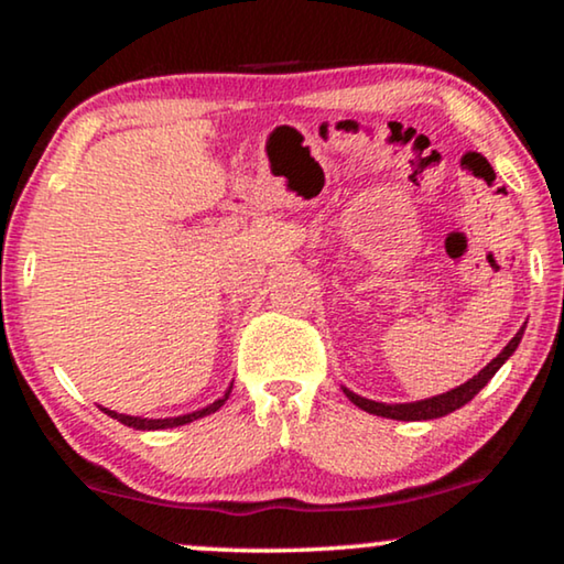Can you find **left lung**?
I'll return each mask as SVG.
<instances>
[{
  "label": "left lung",
  "mask_w": 564,
  "mask_h": 564,
  "mask_svg": "<svg viewBox=\"0 0 564 564\" xmlns=\"http://www.w3.org/2000/svg\"><path fill=\"white\" fill-rule=\"evenodd\" d=\"M521 336H523V328L516 334L511 341H508V346L503 351L498 354L496 359L490 361L488 367L480 369L473 380L459 384V388H454L449 392H444V395H436V398H429V400H419V403H395V405H388V403H375V400H367V398H359L354 395L351 390H346V398L351 400L354 405H359L361 411L372 413V415H382V419H395V421H431V419H442V415L457 411V408L467 405L469 400H473L477 392H480L485 384H488L492 380V375L498 372L500 367H503V361L511 357V354L516 351V346L521 344Z\"/></svg>",
  "instance_id": "8db88e82"
}]
</instances>
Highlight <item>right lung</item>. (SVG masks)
Listing matches in <instances>:
<instances>
[{
  "instance_id": "1",
  "label": "right lung",
  "mask_w": 564,
  "mask_h": 564,
  "mask_svg": "<svg viewBox=\"0 0 564 564\" xmlns=\"http://www.w3.org/2000/svg\"><path fill=\"white\" fill-rule=\"evenodd\" d=\"M234 388V384H230ZM230 388L226 390V395H223L220 400H215L213 405L203 408V411H195V413H187V415H176V419H138V415H126V413H115V411H107V408H102V411L110 415V419H118L120 423H126V426L130 429H141V431H156V429H174V426H184V423H192L197 419H203V415H210L218 411V408L226 403L228 395H230Z\"/></svg>"
}]
</instances>
